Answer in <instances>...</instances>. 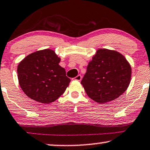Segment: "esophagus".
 <instances>
[{
  "mask_svg": "<svg viewBox=\"0 0 150 150\" xmlns=\"http://www.w3.org/2000/svg\"><path fill=\"white\" fill-rule=\"evenodd\" d=\"M81 79H82V76L81 75H78L77 76L75 77V80H76L78 81H81Z\"/></svg>",
  "mask_w": 150,
  "mask_h": 150,
  "instance_id": "esophagus-1",
  "label": "esophagus"
}]
</instances>
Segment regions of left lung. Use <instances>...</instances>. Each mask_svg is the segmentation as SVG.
Here are the masks:
<instances>
[{"label": "left lung", "instance_id": "left-lung-1", "mask_svg": "<svg viewBox=\"0 0 150 150\" xmlns=\"http://www.w3.org/2000/svg\"><path fill=\"white\" fill-rule=\"evenodd\" d=\"M132 67L125 56L115 50L98 49L89 62L81 81L85 92L98 103H107L127 90Z\"/></svg>", "mask_w": 150, "mask_h": 150}]
</instances>
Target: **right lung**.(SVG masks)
Listing matches in <instances>:
<instances>
[{"label":"right lung","mask_w":150,"mask_h":150,"mask_svg":"<svg viewBox=\"0 0 150 150\" xmlns=\"http://www.w3.org/2000/svg\"><path fill=\"white\" fill-rule=\"evenodd\" d=\"M61 58L54 50L45 49L29 54L17 67L19 85L30 98L48 104L65 92L70 79L59 65Z\"/></svg>","instance_id":"obj_1"}]
</instances>
